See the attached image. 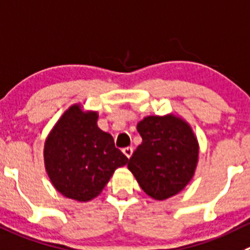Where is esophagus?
<instances>
[{"label": "esophagus", "instance_id": "esophagus-1", "mask_svg": "<svg viewBox=\"0 0 250 250\" xmlns=\"http://www.w3.org/2000/svg\"><path fill=\"white\" fill-rule=\"evenodd\" d=\"M123 154L125 155V156L128 157V159H129L130 156H132V154H133V147L132 146H127V147H123Z\"/></svg>", "mask_w": 250, "mask_h": 250}]
</instances>
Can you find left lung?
<instances>
[{"label": "left lung", "mask_w": 250, "mask_h": 250, "mask_svg": "<svg viewBox=\"0 0 250 250\" xmlns=\"http://www.w3.org/2000/svg\"><path fill=\"white\" fill-rule=\"evenodd\" d=\"M143 142L128 168L149 197L164 200L189 183L198 162V142L184 121L174 116H149L138 123Z\"/></svg>", "instance_id": "1"}]
</instances>
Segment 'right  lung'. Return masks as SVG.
Segmentation results:
<instances>
[{
    "instance_id": "obj_1",
    "label": "right lung",
    "mask_w": 250,
    "mask_h": 250,
    "mask_svg": "<svg viewBox=\"0 0 250 250\" xmlns=\"http://www.w3.org/2000/svg\"><path fill=\"white\" fill-rule=\"evenodd\" d=\"M96 121V112L72 106L45 143L43 157L51 182L61 194L79 202L98 197L115 169L128 162L112 135L101 130Z\"/></svg>"
}]
</instances>
